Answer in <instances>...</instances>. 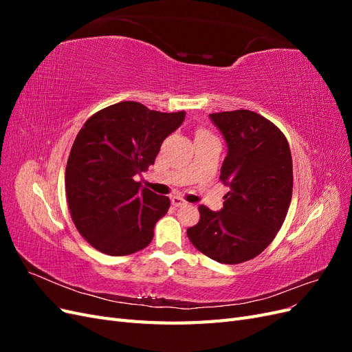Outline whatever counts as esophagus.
<instances>
[{"instance_id":"obj_1","label":"esophagus","mask_w":352,"mask_h":352,"mask_svg":"<svg viewBox=\"0 0 352 352\" xmlns=\"http://www.w3.org/2000/svg\"><path fill=\"white\" fill-rule=\"evenodd\" d=\"M188 202L184 199V198H180V197H173L172 198V206H175V207H182V206H186Z\"/></svg>"}]
</instances>
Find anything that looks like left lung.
Listing matches in <instances>:
<instances>
[{
  "label": "left lung",
  "instance_id": "left-lung-1",
  "mask_svg": "<svg viewBox=\"0 0 352 352\" xmlns=\"http://www.w3.org/2000/svg\"><path fill=\"white\" fill-rule=\"evenodd\" d=\"M228 144L220 180L230 188L223 208L199 206L188 229L194 247L211 260L239 264L257 257L282 228L292 198L289 144L282 131L250 110L210 114Z\"/></svg>",
  "mask_w": 352,
  "mask_h": 352
}]
</instances>
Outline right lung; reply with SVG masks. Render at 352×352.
<instances>
[{
    "label": "right lung",
    "mask_w": 352,
    "mask_h": 352,
    "mask_svg": "<svg viewBox=\"0 0 352 352\" xmlns=\"http://www.w3.org/2000/svg\"><path fill=\"white\" fill-rule=\"evenodd\" d=\"M185 114L122 101L85 122L72 146L65 184L74 226L95 250L120 257L153 241L170 199L141 189L133 177L154 164L160 146Z\"/></svg>",
    "instance_id": "obj_1"
}]
</instances>
